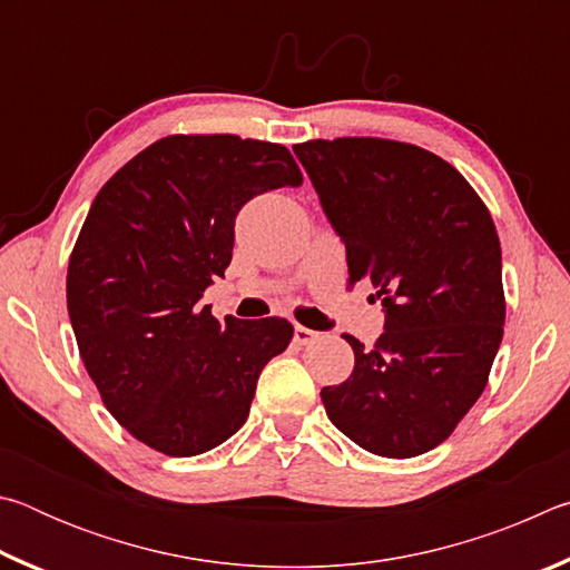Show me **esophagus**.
I'll return each mask as SVG.
<instances>
[{"label":"esophagus","mask_w":570,"mask_h":570,"mask_svg":"<svg viewBox=\"0 0 570 570\" xmlns=\"http://www.w3.org/2000/svg\"><path fill=\"white\" fill-rule=\"evenodd\" d=\"M316 336H320V334H316L314 330H308V326H302V324L294 326V342L296 344H312Z\"/></svg>","instance_id":"obj_1"}]
</instances>
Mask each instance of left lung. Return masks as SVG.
<instances>
[{"instance_id": "obj_1", "label": "left lung", "mask_w": 570, "mask_h": 570, "mask_svg": "<svg viewBox=\"0 0 570 570\" xmlns=\"http://www.w3.org/2000/svg\"><path fill=\"white\" fill-rule=\"evenodd\" d=\"M346 246L350 286L384 304L374 350L346 334L354 370L322 390L330 420L382 458L445 442L485 390L503 340L500 240L488 206L435 153L384 138L294 146Z\"/></svg>"}]
</instances>
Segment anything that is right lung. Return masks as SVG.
Instances as JSON below:
<instances>
[{
	"instance_id": "add662e5",
	"label": "right lung",
	"mask_w": 570,
	"mask_h": 570,
	"mask_svg": "<svg viewBox=\"0 0 570 570\" xmlns=\"http://www.w3.org/2000/svg\"><path fill=\"white\" fill-rule=\"evenodd\" d=\"M302 180L278 142L168 135L95 196L67 266V312L102 404L142 445L193 458L246 422L294 326L218 322L200 296L230 264L240 206Z\"/></svg>"
}]
</instances>
